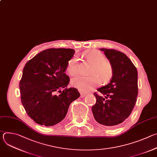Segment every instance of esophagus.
<instances>
[{"label": "esophagus", "instance_id": "obj_1", "mask_svg": "<svg viewBox=\"0 0 157 157\" xmlns=\"http://www.w3.org/2000/svg\"><path fill=\"white\" fill-rule=\"evenodd\" d=\"M80 94H81V98H84L87 95L86 93H84V92H80Z\"/></svg>", "mask_w": 157, "mask_h": 157}]
</instances>
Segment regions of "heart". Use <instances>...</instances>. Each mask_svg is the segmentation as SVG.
I'll return each mask as SVG.
<instances>
[{
  "label": "heart",
  "instance_id": "heart-1",
  "mask_svg": "<svg viewBox=\"0 0 157 157\" xmlns=\"http://www.w3.org/2000/svg\"><path fill=\"white\" fill-rule=\"evenodd\" d=\"M87 61L93 64L89 76H77L71 80V85L82 92L91 91V89L101 84V79L104 82L109 81L114 75V68L112 64L105 60V56L98 50H90L85 53ZM66 70L74 76L79 71V62L77 56L71 58L67 64Z\"/></svg>",
  "mask_w": 157,
  "mask_h": 157
}]
</instances>
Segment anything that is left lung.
Masks as SVG:
<instances>
[{"mask_svg":"<svg viewBox=\"0 0 157 157\" xmlns=\"http://www.w3.org/2000/svg\"><path fill=\"white\" fill-rule=\"evenodd\" d=\"M114 68L110 82L97 91L96 102L92 107L95 120L108 127H116L131 114L138 95V73L136 67L124 53L114 49L101 48Z\"/></svg>","mask_w":157,"mask_h":157,"instance_id":"1","label":"left lung"}]
</instances>
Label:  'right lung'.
<instances>
[{
    "mask_svg": "<svg viewBox=\"0 0 157 157\" xmlns=\"http://www.w3.org/2000/svg\"><path fill=\"white\" fill-rule=\"evenodd\" d=\"M75 51L71 48H50L29 60L20 81L21 102L28 116L36 124L52 126L64 119L70 104L80 94L68 88L65 73Z\"/></svg>",
    "mask_w": 157,
    "mask_h": 157,
    "instance_id": "1",
    "label": "right lung"
}]
</instances>
